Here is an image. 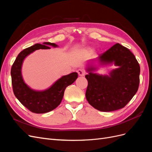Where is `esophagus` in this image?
<instances>
[{"label":"esophagus","mask_w":152,"mask_h":152,"mask_svg":"<svg viewBox=\"0 0 152 152\" xmlns=\"http://www.w3.org/2000/svg\"><path fill=\"white\" fill-rule=\"evenodd\" d=\"M77 73L79 75V76H84L86 73L84 70H82V69H79V70H77Z\"/></svg>","instance_id":"34e87169"}]
</instances>
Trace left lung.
<instances>
[{
  "instance_id": "1",
  "label": "left lung",
  "mask_w": 152,
  "mask_h": 152,
  "mask_svg": "<svg viewBox=\"0 0 152 152\" xmlns=\"http://www.w3.org/2000/svg\"><path fill=\"white\" fill-rule=\"evenodd\" d=\"M100 63H114L118 68L110 76L92 72L94 67H89L85 76L88 82L86 97L89 103L102 112H112L124 108L137 93L140 84V66L134 55L120 44L113 45L99 55Z\"/></svg>"
}]
</instances>
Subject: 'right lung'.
<instances>
[{
  "label": "right lung",
  "instance_id": "1",
  "mask_svg": "<svg viewBox=\"0 0 152 152\" xmlns=\"http://www.w3.org/2000/svg\"><path fill=\"white\" fill-rule=\"evenodd\" d=\"M48 45L57 47V45L54 43L44 42L43 45L36 44L23 50L18 55L11 67V75L14 94L23 105L35 113H47L56 108L61 102L66 87L73 84L78 77L76 72L63 76L50 88L43 91L32 90L25 83L21 71L24 59L35 50L50 49Z\"/></svg>",
  "mask_w": 152,
  "mask_h": 152
}]
</instances>
